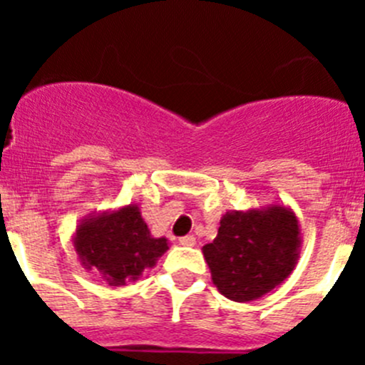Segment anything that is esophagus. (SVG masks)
Segmentation results:
<instances>
[{
	"label": "esophagus",
	"mask_w": 365,
	"mask_h": 365,
	"mask_svg": "<svg viewBox=\"0 0 365 365\" xmlns=\"http://www.w3.org/2000/svg\"><path fill=\"white\" fill-rule=\"evenodd\" d=\"M179 243L182 247H195V235H185V237H180Z\"/></svg>",
	"instance_id": "1"
}]
</instances>
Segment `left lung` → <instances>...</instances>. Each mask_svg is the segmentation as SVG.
Instances as JSON below:
<instances>
[{"mask_svg": "<svg viewBox=\"0 0 365 365\" xmlns=\"http://www.w3.org/2000/svg\"><path fill=\"white\" fill-rule=\"evenodd\" d=\"M302 230L291 206L283 202L230 210L202 254L212 282L232 302H254L282 285L294 270Z\"/></svg>", "mask_w": 365, "mask_h": 365, "instance_id": "1", "label": "left lung"}]
</instances>
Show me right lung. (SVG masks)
Returning a JSON list of instances; mask_svg holds the SVG:
<instances>
[{
    "label": "right lung",
    "instance_id": "obj_1",
    "mask_svg": "<svg viewBox=\"0 0 365 365\" xmlns=\"http://www.w3.org/2000/svg\"><path fill=\"white\" fill-rule=\"evenodd\" d=\"M80 265L98 272L109 287L137 282L166 252V237H153L138 205L89 214L73 234Z\"/></svg>",
    "mask_w": 365,
    "mask_h": 365
}]
</instances>
